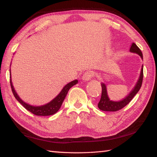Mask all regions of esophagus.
Listing matches in <instances>:
<instances>
[{"mask_svg": "<svg viewBox=\"0 0 157 157\" xmlns=\"http://www.w3.org/2000/svg\"><path fill=\"white\" fill-rule=\"evenodd\" d=\"M94 73L93 71H86L84 73V75H83L82 79L84 81H88L92 78V77H94Z\"/></svg>", "mask_w": 157, "mask_h": 157, "instance_id": "esophagus-1", "label": "esophagus"}]
</instances>
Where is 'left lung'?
I'll return each mask as SVG.
<instances>
[{"label": "left lung", "instance_id": "left-lung-1", "mask_svg": "<svg viewBox=\"0 0 157 157\" xmlns=\"http://www.w3.org/2000/svg\"><path fill=\"white\" fill-rule=\"evenodd\" d=\"M129 51L132 52L137 53L140 56H141V58L143 59V55L141 50L140 49L138 46L136 45L135 43L133 42L132 44L130 47ZM143 67V66H142ZM143 75H144V73H143V68H142L141 70V73L140 76V78L137 82V84L135 86L134 88L133 89V90L129 93L128 96H126L123 100L119 102H115V101H110L108 96H107V92H106V88L105 84L102 83L101 86H102V94H101V100L98 104V108L102 110L103 111H117L119 110L123 109L124 106H125L128 103L132 101V98L134 97L135 95L137 94L138 92L140 89L142 81H143Z\"/></svg>", "mask_w": 157, "mask_h": 157}]
</instances>
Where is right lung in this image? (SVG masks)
Here are the masks:
<instances>
[{"label":"right lung","instance_id":"add662e5","mask_svg":"<svg viewBox=\"0 0 157 157\" xmlns=\"http://www.w3.org/2000/svg\"><path fill=\"white\" fill-rule=\"evenodd\" d=\"M10 78H11V77H10ZM77 83H78V80L75 79V80H73L71 82H70L69 84H67L65 87L63 88L61 92L59 93V94L56 96V98L53 99L52 101L48 103V104L42 105V106H34L29 105L27 104V103L24 102L21 98L19 97L18 95L17 94L14 88H13L11 79H10V84H11L13 94L14 95L15 98L19 102H20V104H21L23 105V107H25V109H27L29 112L33 113L34 115H38V116L52 115H54L55 113L57 112L59 110V109L61 108L62 103L63 101H64V99L65 98V96H67V94L69 90L73 86L75 85Z\"/></svg>","mask_w":157,"mask_h":157}]
</instances>
